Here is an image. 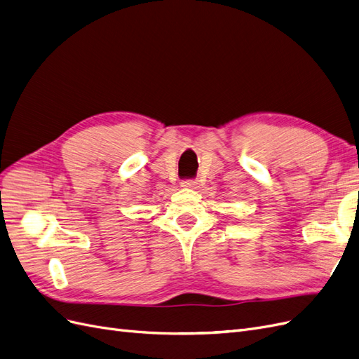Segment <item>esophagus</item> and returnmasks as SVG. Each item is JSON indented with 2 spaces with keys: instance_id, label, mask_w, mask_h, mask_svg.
<instances>
[{
  "instance_id": "34e87169",
  "label": "esophagus",
  "mask_w": 359,
  "mask_h": 359,
  "mask_svg": "<svg viewBox=\"0 0 359 359\" xmlns=\"http://www.w3.org/2000/svg\"><path fill=\"white\" fill-rule=\"evenodd\" d=\"M184 184V187H190V189H193V187H196L198 186V181L196 180H186L182 182Z\"/></svg>"
}]
</instances>
